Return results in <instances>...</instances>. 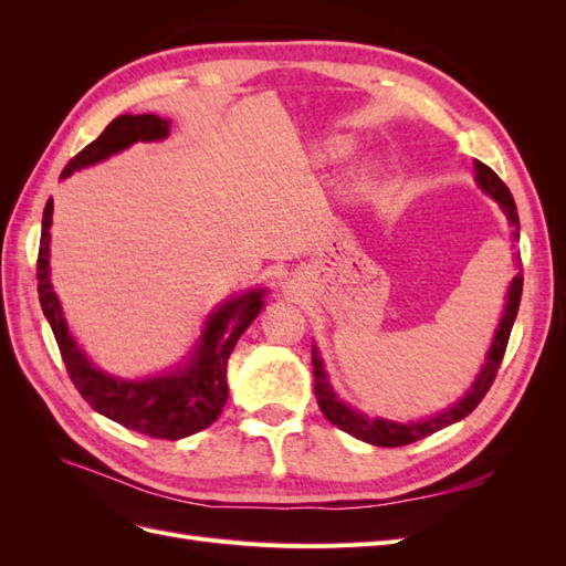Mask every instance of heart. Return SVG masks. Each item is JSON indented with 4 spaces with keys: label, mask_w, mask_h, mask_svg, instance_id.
Here are the masks:
<instances>
[{
    "label": "heart",
    "mask_w": 566,
    "mask_h": 566,
    "mask_svg": "<svg viewBox=\"0 0 566 566\" xmlns=\"http://www.w3.org/2000/svg\"><path fill=\"white\" fill-rule=\"evenodd\" d=\"M352 144L345 139H331L328 144L323 146V158L331 160V163H339V160H347L352 156Z\"/></svg>",
    "instance_id": "obj_1"
}]
</instances>
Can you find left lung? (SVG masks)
<instances>
[{"label":"left lung","instance_id":"1","mask_svg":"<svg viewBox=\"0 0 566 566\" xmlns=\"http://www.w3.org/2000/svg\"><path fill=\"white\" fill-rule=\"evenodd\" d=\"M474 179L476 186L482 188L486 196H491L495 202L501 205V210L505 212L507 221L512 227H515V238H520V214L515 208V200H512L510 188L501 181V177L493 172V169L484 163L474 160ZM522 269V264H517ZM522 273H517L515 279H512L510 287H507V297H505V306H503V314H501V323L499 328H495L493 342L486 352V361L479 370V375L474 378V382L470 385V389L462 394V397L449 406L447 410H441V413L432 416V418H424V420H416V422H394L380 416H366L364 410L352 408L349 403L342 401L331 380H328V373H325L323 366V358L321 352L316 349V345L312 347V364H314V391H316V399H318V408L323 410V416L328 418L335 427H339L342 432H347L356 439H361L366 443H373V447H406V443H413L418 439L430 437L443 427H449L458 420H462L465 416H470L472 410L479 406V401L484 399V394L489 391V387L493 385L495 373L501 368L503 361V354L507 347V339H510V331H512V323L517 318V310H520V300H522Z\"/></svg>","mask_w":566,"mask_h":566}]
</instances>
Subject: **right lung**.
I'll return each instance as SVG.
<instances>
[{"mask_svg": "<svg viewBox=\"0 0 566 566\" xmlns=\"http://www.w3.org/2000/svg\"><path fill=\"white\" fill-rule=\"evenodd\" d=\"M169 136V119L158 115H119L101 132L96 142L82 148L65 165L61 179H67L77 169L108 160L115 153L129 148L136 142H163ZM54 200L49 198L42 217V238L38 256V293L42 312L54 331L63 364L73 385L96 413L115 420L127 430L156 439H184L205 427H210L229 399L227 364L248 325L260 316L264 306V287L248 290L238 297L221 302L202 323V333L184 361L153 378L125 380L94 366L92 358L80 349L67 331L61 302L51 287L49 243Z\"/></svg>", "mask_w": 566, "mask_h": 566, "instance_id": "right-lung-1", "label": "right lung"}]
</instances>
